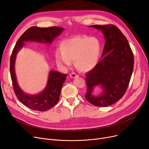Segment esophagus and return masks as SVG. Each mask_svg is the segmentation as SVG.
Listing matches in <instances>:
<instances>
[{
  "instance_id": "obj_1",
  "label": "esophagus",
  "mask_w": 149,
  "mask_h": 149,
  "mask_svg": "<svg viewBox=\"0 0 149 149\" xmlns=\"http://www.w3.org/2000/svg\"><path fill=\"white\" fill-rule=\"evenodd\" d=\"M78 76H79L77 74L74 73H72L70 74V77H72V78H76V77H77Z\"/></svg>"
}]
</instances>
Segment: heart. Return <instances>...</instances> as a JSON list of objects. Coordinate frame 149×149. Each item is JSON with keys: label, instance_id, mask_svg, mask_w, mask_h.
<instances>
[{"label": "heart", "instance_id": "heart-1", "mask_svg": "<svg viewBox=\"0 0 149 149\" xmlns=\"http://www.w3.org/2000/svg\"><path fill=\"white\" fill-rule=\"evenodd\" d=\"M61 52L55 54L56 63L63 68L70 67L73 61L79 70H92L99 64L102 53L100 41L96 37L86 36L65 39L61 44Z\"/></svg>", "mask_w": 149, "mask_h": 149}]
</instances>
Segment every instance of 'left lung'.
Here are the masks:
<instances>
[{"label":"left lung","mask_w":149,"mask_h":149,"mask_svg":"<svg viewBox=\"0 0 149 149\" xmlns=\"http://www.w3.org/2000/svg\"><path fill=\"white\" fill-rule=\"evenodd\" d=\"M89 27L102 32L105 44L102 60L86 74L85 98L96 107H109L118 101L127 90L134 69V55L127 40L117 26L107 24ZM99 86L102 92L94 95L95 88Z\"/></svg>","instance_id":"obj_1"}]
</instances>
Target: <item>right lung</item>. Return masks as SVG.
Here are the masks:
<instances>
[{
	"mask_svg": "<svg viewBox=\"0 0 149 149\" xmlns=\"http://www.w3.org/2000/svg\"><path fill=\"white\" fill-rule=\"evenodd\" d=\"M63 31L64 28L57 26L44 28L37 26L31 27L23 33L13 50L10 69L13 88L19 101L32 110L45 111L55 105L59 101L61 88L66 80L67 74L51 70L45 89L38 94H28L22 90L17 82L15 72L17 55L24 46V42H36L51 45Z\"/></svg>",
	"mask_w": 149,
	"mask_h": 149,
	"instance_id": "add662e5",
	"label": "right lung"
}]
</instances>
